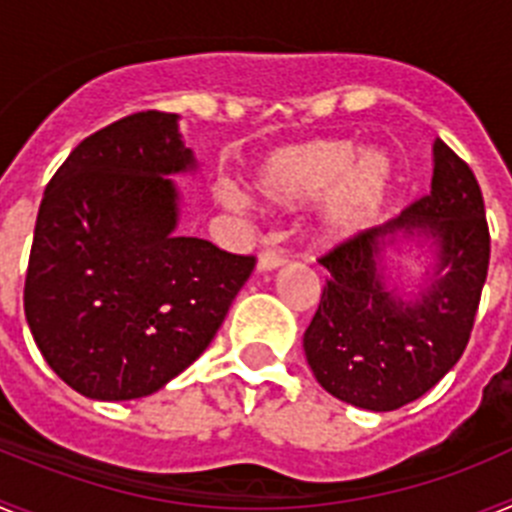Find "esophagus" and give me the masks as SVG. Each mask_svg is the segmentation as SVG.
<instances>
[{"instance_id":"esophagus-1","label":"esophagus","mask_w":512,"mask_h":512,"mask_svg":"<svg viewBox=\"0 0 512 512\" xmlns=\"http://www.w3.org/2000/svg\"><path fill=\"white\" fill-rule=\"evenodd\" d=\"M284 264H287V259H284L279 251H261L259 271H274V269H279V266H284Z\"/></svg>"}]
</instances>
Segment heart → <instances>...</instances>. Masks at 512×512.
<instances>
[{
	"instance_id": "b5f03b06",
	"label": "heart",
	"mask_w": 512,
	"mask_h": 512,
	"mask_svg": "<svg viewBox=\"0 0 512 512\" xmlns=\"http://www.w3.org/2000/svg\"><path fill=\"white\" fill-rule=\"evenodd\" d=\"M400 184V164L387 148H366L348 138H312L274 148L251 171V192L264 207L302 210L318 202L315 235L343 246L372 233L384 220ZM228 207L248 205L238 189L220 192Z\"/></svg>"
}]
</instances>
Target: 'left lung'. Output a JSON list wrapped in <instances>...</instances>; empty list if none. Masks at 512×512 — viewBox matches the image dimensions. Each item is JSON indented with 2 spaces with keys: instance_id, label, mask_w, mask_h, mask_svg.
<instances>
[{
  "instance_id": "1",
  "label": "left lung",
  "mask_w": 512,
  "mask_h": 512,
  "mask_svg": "<svg viewBox=\"0 0 512 512\" xmlns=\"http://www.w3.org/2000/svg\"><path fill=\"white\" fill-rule=\"evenodd\" d=\"M402 242L423 247L429 261L413 290L386 269V251ZM320 264L328 279L302 338L320 387L374 413L423 397L464 354L490 266L472 169L436 138L431 194Z\"/></svg>"
}]
</instances>
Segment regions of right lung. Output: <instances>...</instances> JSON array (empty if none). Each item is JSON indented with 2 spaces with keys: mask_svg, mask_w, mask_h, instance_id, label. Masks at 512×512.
Wrapping results in <instances>:
<instances>
[{
  "mask_svg": "<svg viewBox=\"0 0 512 512\" xmlns=\"http://www.w3.org/2000/svg\"><path fill=\"white\" fill-rule=\"evenodd\" d=\"M197 171L179 115L135 112L84 138L45 187L25 279L35 346L71 390L153 395L210 346L253 256L176 233Z\"/></svg>",
  "mask_w": 512,
  "mask_h": 512,
  "instance_id": "obj_1",
  "label": "right lung"
}]
</instances>
